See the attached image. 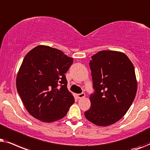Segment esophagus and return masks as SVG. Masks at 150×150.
I'll return each mask as SVG.
<instances>
[{
  "label": "esophagus",
  "mask_w": 150,
  "mask_h": 150,
  "mask_svg": "<svg viewBox=\"0 0 150 150\" xmlns=\"http://www.w3.org/2000/svg\"><path fill=\"white\" fill-rule=\"evenodd\" d=\"M85 96H86L85 93H82L78 94V95H77V98H78V99H82V98H83V97H85Z\"/></svg>",
  "instance_id": "obj_1"
}]
</instances>
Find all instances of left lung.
I'll use <instances>...</instances> for the list:
<instances>
[{
    "instance_id": "1",
    "label": "left lung",
    "mask_w": 150,
    "mask_h": 150,
    "mask_svg": "<svg viewBox=\"0 0 150 150\" xmlns=\"http://www.w3.org/2000/svg\"><path fill=\"white\" fill-rule=\"evenodd\" d=\"M91 58L89 66L95 92L91 95V108L84 115L94 124L108 126L122 118L135 98L134 67L122 52L101 51Z\"/></svg>"
}]
</instances>
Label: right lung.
Segmentation results:
<instances>
[{"instance_id": "right-lung-1", "label": "right lung", "mask_w": 150, "mask_h": 150, "mask_svg": "<svg viewBox=\"0 0 150 150\" xmlns=\"http://www.w3.org/2000/svg\"><path fill=\"white\" fill-rule=\"evenodd\" d=\"M73 59L49 46L39 45L25 55L18 72V93L30 115L43 122L67 115L75 102L64 74Z\"/></svg>"}]
</instances>
